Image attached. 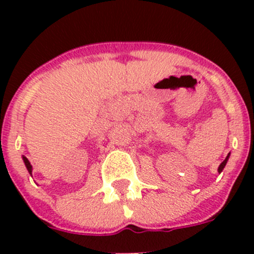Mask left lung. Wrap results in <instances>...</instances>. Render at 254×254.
I'll list each match as a JSON object with an SVG mask.
<instances>
[{
    "label": "left lung",
    "mask_w": 254,
    "mask_h": 254,
    "mask_svg": "<svg viewBox=\"0 0 254 254\" xmlns=\"http://www.w3.org/2000/svg\"><path fill=\"white\" fill-rule=\"evenodd\" d=\"M229 157H230V153H229V155H227V157L225 158L224 161H222V163H221V165L219 166V168H217V172H219V173H221V172H222V170H224V168H225V166H226V163H227V160H229Z\"/></svg>",
    "instance_id": "8db88e82"
}]
</instances>
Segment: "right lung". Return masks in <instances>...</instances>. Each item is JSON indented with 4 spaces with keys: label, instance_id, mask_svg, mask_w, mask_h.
Listing matches in <instances>:
<instances>
[{
    "label": "right lung",
    "instance_id": "right-lung-1",
    "mask_svg": "<svg viewBox=\"0 0 254 254\" xmlns=\"http://www.w3.org/2000/svg\"><path fill=\"white\" fill-rule=\"evenodd\" d=\"M23 161H24V165H25V167H27L28 172H29L30 175H32V170H33V168H32V165H30V162H29V161H28V158L23 156Z\"/></svg>",
    "mask_w": 254,
    "mask_h": 254
}]
</instances>
